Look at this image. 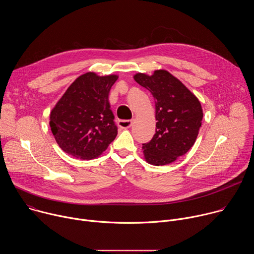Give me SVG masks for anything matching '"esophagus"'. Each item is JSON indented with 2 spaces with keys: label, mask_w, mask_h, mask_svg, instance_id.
I'll use <instances>...</instances> for the list:
<instances>
[{
  "label": "esophagus",
  "mask_w": 254,
  "mask_h": 254,
  "mask_svg": "<svg viewBox=\"0 0 254 254\" xmlns=\"http://www.w3.org/2000/svg\"><path fill=\"white\" fill-rule=\"evenodd\" d=\"M132 125V121L130 120H127V121H119L118 122V126L121 127V128H128L130 127Z\"/></svg>",
  "instance_id": "1"
}]
</instances>
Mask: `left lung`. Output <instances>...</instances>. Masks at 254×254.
I'll use <instances>...</instances> for the list:
<instances>
[{"label":"left lung","mask_w":254,"mask_h":254,"mask_svg":"<svg viewBox=\"0 0 254 254\" xmlns=\"http://www.w3.org/2000/svg\"><path fill=\"white\" fill-rule=\"evenodd\" d=\"M133 78L153 94L156 102V133L142 144L144 160L155 166L171 164L195 143L202 126L201 103L167 70H155L152 75L136 73Z\"/></svg>","instance_id":"8db88e82"}]
</instances>
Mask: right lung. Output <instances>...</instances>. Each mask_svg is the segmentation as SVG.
<instances>
[{
	"label": "right lung",
	"mask_w": 254,
	"mask_h": 254,
	"mask_svg": "<svg viewBox=\"0 0 254 254\" xmlns=\"http://www.w3.org/2000/svg\"><path fill=\"white\" fill-rule=\"evenodd\" d=\"M119 76L94 72L78 76L50 113V127L58 146L82 160L99 157L118 134L108 95Z\"/></svg>",
	"instance_id": "obj_1"
}]
</instances>
